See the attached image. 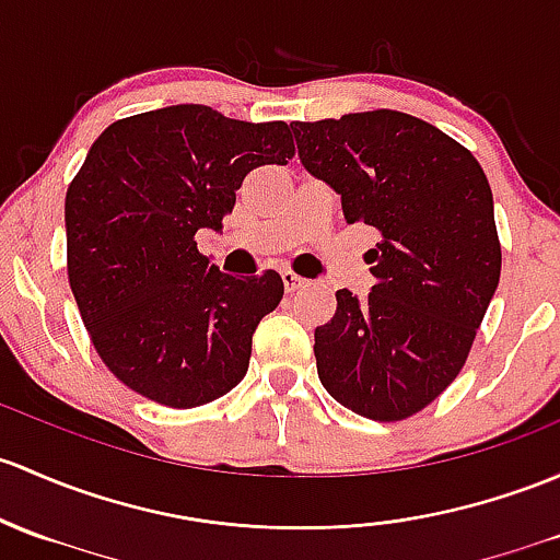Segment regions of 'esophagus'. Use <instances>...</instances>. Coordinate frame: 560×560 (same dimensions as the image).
I'll use <instances>...</instances> for the list:
<instances>
[{"instance_id": "1", "label": "esophagus", "mask_w": 560, "mask_h": 560, "mask_svg": "<svg viewBox=\"0 0 560 560\" xmlns=\"http://www.w3.org/2000/svg\"><path fill=\"white\" fill-rule=\"evenodd\" d=\"M281 281H284V290L287 292H295V290H303L305 284H308V281L303 279V276H298V273H292V270H281Z\"/></svg>"}]
</instances>
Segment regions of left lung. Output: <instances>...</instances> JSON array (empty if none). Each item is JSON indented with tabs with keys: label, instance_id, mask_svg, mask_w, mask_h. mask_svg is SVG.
<instances>
[{
	"label": "left lung",
	"instance_id": "left-lung-1",
	"mask_svg": "<svg viewBox=\"0 0 560 560\" xmlns=\"http://www.w3.org/2000/svg\"><path fill=\"white\" fill-rule=\"evenodd\" d=\"M303 168L370 225L375 284L338 290L316 327L322 386L354 413L399 421L427 408L464 368L499 287L502 249L480 163L448 133L394 109L292 122Z\"/></svg>",
	"mask_w": 560,
	"mask_h": 560
}]
</instances>
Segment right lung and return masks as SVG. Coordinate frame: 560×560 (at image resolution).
Instances as JSON below:
<instances>
[{
    "label": "right lung",
    "instance_id": "1",
    "mask_svg": "<svg viewBox=\"0 0 560 560\" xmlns=\"http://www.w3.org/2000/svg\"><path fill=\"white\" fill-rule=\"evenodd\" d=\"M292 155L287 122L203 104L117 120L88 150L63 209L69 284L98 357L141 397L198 408L246 375L284 281L222 273L196 233L222 231L244 176Z\"/></svg>",
    "mask_w": 560,
    "mask_h": 560
}]
</instances>
